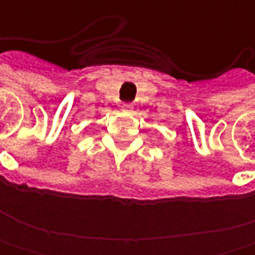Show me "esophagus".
<instances>
[{
	"label": "esophagus",
	"mask_w": 255,
	"mask_h": 255,
	"mask_svg": "<svg viewBox=\"0 0 255 255\" xmlns=\"http://www.w3.org/2000/svg\"><path fill=\"white\" fill-rule=\"evenodd\" d=\"M121 110H122L124 113H131V112H133V105H131V104H122V105H121Z\"/></svg>",
	"instance_id": "esophagus-1"
}]
</instances>
